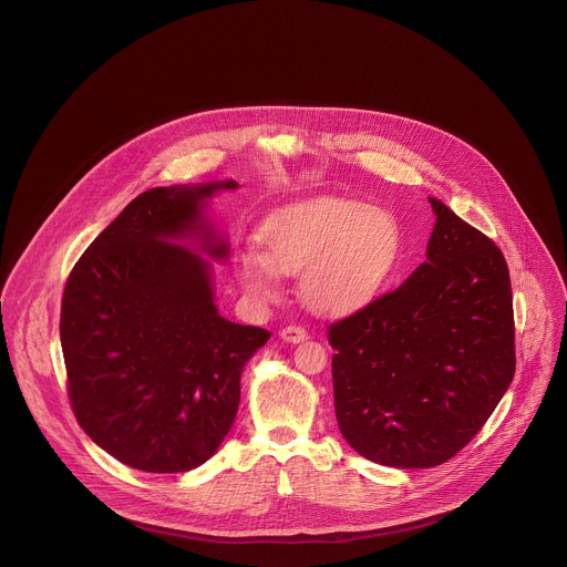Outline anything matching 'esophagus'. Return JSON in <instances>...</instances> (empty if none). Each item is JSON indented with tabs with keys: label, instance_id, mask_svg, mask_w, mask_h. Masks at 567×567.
Returning <instances> with one entry per match:
<instances>
[{
	"label": "esophagus",
	"instance_id": "1",
	"mask_svg": "<svg viewBox=\"0 0 567 567\" xmlns=\"http://www.w3.org/2000/svg\"><path fill=\"white\" fill-rule=\"evenodd\" d=\"M280 338L285 341H289V343H300V341H305L309 338V333H307V329H302V327H298V324H289V327H285V329L280 331Z\"/></svg>",
	"mask_w": 567,
	"mask_h": 567
}]
</instances>
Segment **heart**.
Masks as SVG:
<instances>
[{
	"label": "heart",
	"instance_id": "heart-1",
	"mask_svg": "<svg viewBox=\"0 0 567 567\" xmlns=\"http://www.w3.org/2000/svg\"><path fill=\"white\" fill-rule=\"evenodd\" d=\"M260 243L265 254L243 251L236 260L249 296L271 302L278 298V274H302L300 293L313 311L346 316L388 285L403 251V231L383 208L320 197L267 217Z\"/></svg>",
	"mask_w": 567,
	"mask_h": 567
}]
</instances>
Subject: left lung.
<instances>
[{
  "label": "left lung",
  "mask_w": 567,
  "mask_h": 567,
  "mask_svg": "<svg viewBox=\"0 0 567 567\" xmlns=\"http://www.w3.org/2000/svg\"><path fill=\"white\" fill-rule=\"evenodd\" d=\"M427 262L329 327L341 436L368 460L439 466L484 427L515 374L499 247L439 202Z\"/></svg>",
  "instance_id": "obj_1"
}]
</instances>
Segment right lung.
I'll use <instances>...</instances> for the list:
<instances>
[{"mask_svg":"<svg viewBox=\"0 0 567 567\" xmlns=\"http://www.w3.org/2000/svg\"><path fill=\"white\" fill-rule=\"evenodd\" d=\"M236 182L151 188L83 251L61 302L68 396L83 432L120 462L182 473L219 450L236 419L245 361L269 331L227 322L210 265L177 243L202 231L206 199Z\"/></svg>","mask_w":567,"mask_h":567,"instance_id":"1","label":"right lung"}]
</instances>
